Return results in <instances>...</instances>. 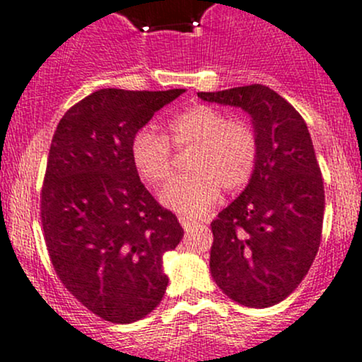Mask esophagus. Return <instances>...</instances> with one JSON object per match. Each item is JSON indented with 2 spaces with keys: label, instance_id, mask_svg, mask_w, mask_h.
I'll return each instance as SVG.
<instances>
[{
  "label": "esophagus",
  "instance_id": "34e87169",
  "mask_svg": "<svg viewBox=\"0 0 362 362\" xmlns=\"http://www.w3.org/2000/svg\"><path fill=\"white\" fill-rule=\"evenodd\" d=\"M180 223H182V227H184L185 232L192 230L194 227L197 226V222H194V220H191V218H185V216H180Z\"/></svg>",
  "mask_w": 362,
  "mask_h": 362
}]
</instances>
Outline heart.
I'll list each match as a JSON object with an SVG mask.
<instances>
[{"label": "heart", "mask_w": 362, "mask_h": 362, "mask_svg": "<svg viewBox=\"0 0 362 362\" xmlns=\"http://www.w3.org/2000/svg\"><path fill=\"white\" fill-rule=\"evenodd\" d=\"M192 149V173L173 180L161 194L166 208L187 218L204 215L220 196L250 184L258 163V136L250 123L230 119L211 105H194L171 117L166 135L140 130L130 144L132 165L151 187H161L173 173V149Z\"/></svg>", "instance_id": "b5f03b06"}]
</instances>
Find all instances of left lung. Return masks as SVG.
I'll list each match as a JSON object with an SVG mask.
<instances>
[{"label": "left lung", "instance_id": "obj_1", "mask_svg": "<svg viewBox=\"0 0 362 362\" xmlns=\"http://www.w3.org/2000/svg\"><path fill=\"white\" fill-rule=\"evenodd\" d=\"M197 97L248 112L260 147L250 184L211 222V277L241 305H276L302 283L321 245L325 185L310 133L269 86Z\"/></svg>", "mask_w": 362, "mask_h": 362}]
</instances>
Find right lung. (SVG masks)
<instances>
[{
	"mask_svg": "<svg viewBox=\"0 0 362 362\" xmlns=\"http://www.w3.org/2000/svg\"><path fill=\"white\" fill-rule=\"evenodd\" d=\"M185 90H97L57 124L41 187V223L57 276L98 317H146L168 286L163 255L184 229L140 182L133 135Z\"/></svg>",
	"mask_w": 362,
	"mask_h": 362,
	"instance_id": "1",
	"label": "right lung"
}]
</instances>
